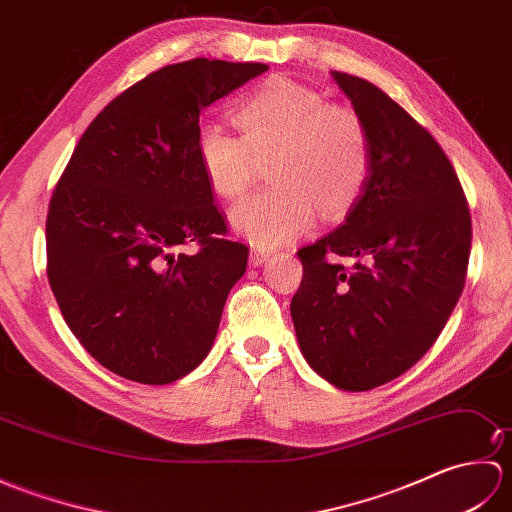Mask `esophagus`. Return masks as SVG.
Wrapping results in <instances>:
<instances>
[{"label": "esophagus", "mask_w": 512, "mask_h": 512, "mask_svg": "<svg viewBox=\"0 0 512 512\" xmlns=\"http://www.w3.org/2000/svg\"><path fill=\"white\" fill-rule=\"evenodd\" d=\"M270 257H273V250H270V248L250 244V255H248L250 266H262L264 262H268Z\"/></svg>", "instance_id": "1"}]
</instances>
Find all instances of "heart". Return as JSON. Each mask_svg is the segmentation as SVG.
<instances>
[{"label":"heart","mask_w":512,"mask_h":512,"mask_svg":"<svg viewBox=\"0 0 512 512\" xmlns=\"http://www.w3.org/2000/svg\"><path fill=\"white\" fill-rule=\"evenodd\" d=\"M233 118L239 134L211 121L195 132L209 189L222 200L242 198L268 160L275 184L235 206V233L270 248L306 233L317 211L325 220L350 211L372 167V140L356 110L273 76L235 107Z\"/></svg>","instance_id":"heart-1"}]
</instances>
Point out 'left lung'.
<instances>
[{"instance_id": "obj_1", "label": "left lung", "mask_w": 512, "mask_h": 512, "mask_svg": "<svg viewBox=\"0 0 512 512\" xmlns=\"http://www.w3.org/2000/svg\"><path fill=\"white\" fill-rule=\"evenodd\" d=\"M332 76L367 125L372 167L345 222L297 250L303 279L290 314L314 372L367 391L416 365L447 325L466 281L471 213L427 129L374 83Z\"/></svg>"}]
</instances>
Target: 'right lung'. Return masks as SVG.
I'll return each instance as SVG.
<instances>
[{"label":"right lung","mask_w":512,"mask_h":512,"mask_svg":"<svg viewBox=\"0 0 512 512\" xmlns=\"http://www.w3.org/2000/svg\"><path fill=\"white\" fill-rule=\"evenodd\" d=\"M266 70L165 65L118 94L74 147L48 209V281L72 334L110 372L167 385L211 352L248 248L224 237L195 132L204 107Z\"/></svg>","instance_id":"obj_1"}]
</instances>
